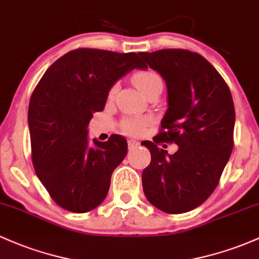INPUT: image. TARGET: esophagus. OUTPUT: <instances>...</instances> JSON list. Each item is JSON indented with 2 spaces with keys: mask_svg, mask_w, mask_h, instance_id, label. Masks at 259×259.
<instances>
[{
  "mask_svg": "<svg viewBox=\"0 0 259 259\" xmlns=\"http://www.w3.org/2000/svg\"><path fill=\"white\" fill-rule=\"evenodd\" d=\"M127 146H129L130 150H133V149H135V147L139 146V143L135 140H129L127 141Z\"/></svg>",
  "mask_w": 259,
  "mask_h": 259,
  "instance_id": "1",
  "label": "esophagus"
}]
</instances>
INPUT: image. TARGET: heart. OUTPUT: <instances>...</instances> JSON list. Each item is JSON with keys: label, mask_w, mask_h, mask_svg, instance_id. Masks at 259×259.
Instances as JSON below:
<instances>
[{"label": "heart", "mask_w": 259, "mask_h": 259, "mask_svg": "<svg viewBox=\"0 0 259 259\" xmlns=\"http://www.w3.org/2000/svg\"><path fill=\"white\" fill-rule=\"evenodd\" d=\"M135 86L139 88L141 93L144 96H146L147 93L151 92L153 88L162 86L161 77L155 72V71L151 70H145L140 71V72L135 73L134 78ZM115 95V88H112L109 92V98H113ZM149 124V120L146 119H138V118H127L124 119L123 123H121V127L125 133L132 135H138L140 134L144 130V127Z\"/></svg>", "instance_id": "heart-1"}]
</instances>
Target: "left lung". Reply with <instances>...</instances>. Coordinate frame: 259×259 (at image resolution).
Returning <instances> with one entry per match:
<instances>
[{
  "mask_svg": "<svg viewBox=\"0 0 259 259\" xmlns=\"http://www.w3.org/2000/svg\"><path fill=\"white\" fill-rule=\"evenodd\" d=\"M139 56L164 79L168 103L160 134L144 144L151 153L143 172L144 193L167 214L190 211L217 188L232 152L231 92L217 69L197 53L163 49ZM162 141L177 143L179 150L169 155L157 147Z\"/></svg>",
  "mask_w": 259,
  "mask_h": 259,
  "instance_id": "8db88e82",
  "label": "left lung"
}]
</instances>
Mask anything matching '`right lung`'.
<instances>
[{
    "instance_id": "obj_1",
    "label": "right lung",
    "mask_w": 259,
    "mask_h": 259,
    "mask_svg": "<svg viewBox=\"0 0 259 259\" xmlns=\"http://www.w3.org/2000/svg\"><path fill=\"white\" fill-rule=\"evenodd\" d=\"M134 69L138 54L76 49L45 71L28 108L32 160L50 197L69 211H91L104 200L112 173L127 153L120 135L88 141L93 113L102 112L110 88Z\"/></svg>"
}]
</instances>
